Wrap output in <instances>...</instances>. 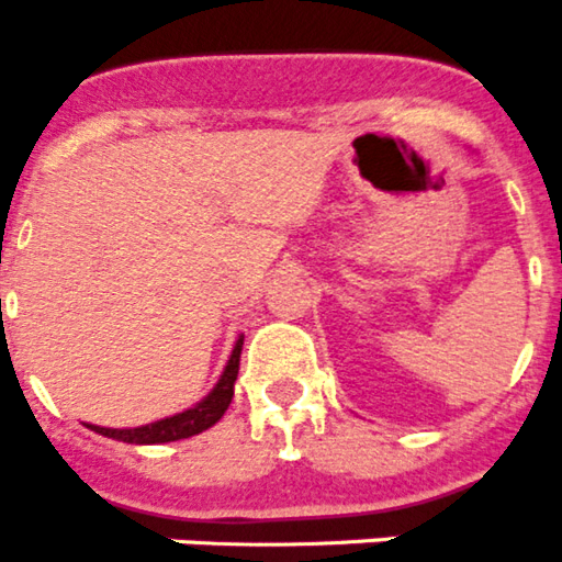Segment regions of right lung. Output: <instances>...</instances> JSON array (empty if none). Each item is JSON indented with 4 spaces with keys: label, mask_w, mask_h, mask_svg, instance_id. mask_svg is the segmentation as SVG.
Wrapping results in <instances>:
<instances>
[{
    "label": "right lung",
    "mask_w": 562,
    "mask_h": 562,
    "mask_svg": "<svg viewBox=\"0 0 562 562\" xmlns=\"http://www.w3.org/2000/svg\"><path fill=\"white\" fill-rule=\"evenodd\" d=\"M241 346H245V335H238L236 346H233V355L227 360L225 371H222L220 382L213 385L211 394L202 402H196L193 408L182 411V414H173L168 419L151 422V425H143V428H101V425H87L89 430L95 434L109 436V439L128 441V445H162V441H180L188 436H196L202 430L213 428L216 422L225 416L227 405L233 400V382L238 376V357H241Z\"/></svg>",
    "instance_id": "add662e5"
}]
</instances>
